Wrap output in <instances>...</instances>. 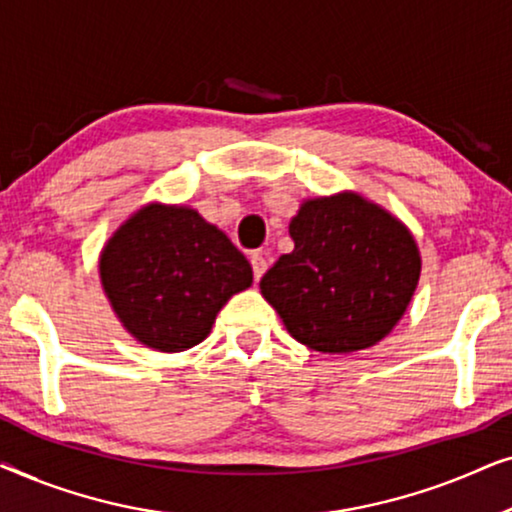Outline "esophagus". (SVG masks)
<instances>
[{"label":"esophagus","mask_w":512,"mask_h":512,"mask_svg":"<svg viewBox=\"0 0 512 512\" xmlns=\"http://www.w3.org/2000/svg\"><path fill=\"white\" fill-rule=\"evenodd\" d=\"M251 268H254V279L258 282L268 270V261H265L263 254H251Z\"/></svg>","instance_id":"esophagus-1"}]
</instances>
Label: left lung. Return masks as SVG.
<instances>
[{
    "label": "left lung",
    "mask_w": 512,
    "mask_h": 512,
    "mask_svg": "<svg viewBox=\"0 0 512 512\" xmlns=\"http://www.w3.org/2000/svg\"><path fill=\"white\" fill-rule=\"evenodd\" d=\"M289 235L293 251L265 272L261 293L300 345L352 354L394 331L422 275L415 235L401 219L340 191L303 200Z\"/></svg>",
    "instance_id": "8db88e82"
}]
</instances>
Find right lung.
<instances>
[{
  "mask_svg": "<svg viewBox=\"0 0 512 512\" xmlns=\"http://www.w3.org/2000/svg\"><path fill=\"white\" fill-rule=\"evenodd\" d=\"M97 268L125 331L156 352L198 345L221 307L254 282L223 230L198 209L163 202L132 212L104 242Z\"/></svg>",
  "mask_w": 512,
  "mask_h": 512,
  "instance_id": "obj_1",
  "label": "right lung"
}]
</instances>
